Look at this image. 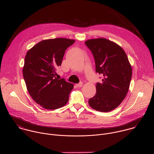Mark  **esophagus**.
<instances>
[{
	"instance_id": "esophagus-1",
	"label": "esophagus",
	"mask_w": 154,
	"mask_h": 154,
	"mask_svg": "<svg viewBox=\"0 0 154 154\" xmlns=\"http://www.w3.org/2000/svg\"><path fill=\"white\" fill-rule=\"evenodd\" d=\"M82 85H83V83L82 82H80L79 83H77V84H76V86H77V87H81V86H82Z\"/></svg>"
}]
</instances>
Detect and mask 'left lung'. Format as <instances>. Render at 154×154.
<instances>
[{"instance_id": "8db88e82", "label": "left lung", "mask_w": 154, "mask_h": 154, "mask_svg": "<svg viewBox=\"0 0 154 154\" xmlns=\"http://www.w3.org/2000/svg\"><path fill=\"white\" fill-rule=\"evenodd\" d=\"M85 45L92 52L96 71L102 76L96 84V93L90 99V106L97 111L110 112L125 97L132 74L131 64L123 49L106 38L90 39Z\"/></svg>"}]
</instances>
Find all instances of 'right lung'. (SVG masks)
I'll return each instance as SVG.
<instances>
[{
  "label": "right lung",
  "instance_id": "1",
  "mask_svg": "<svg viewBox=\"0 0 154 154\" xmlns=\"http://www.w3.org/2000/svg\"><path fill=\"white\" fill-rule=\"evenodd\" d=\"M74 42L63 38L45 39L26 54L23 72L27 89L32 98L44 108L58 109L69 100L74 85L55 75L65 51Z\"/></svg>",
  "mask_w": 154,
  "mask_h": 154
}]
</instances>
